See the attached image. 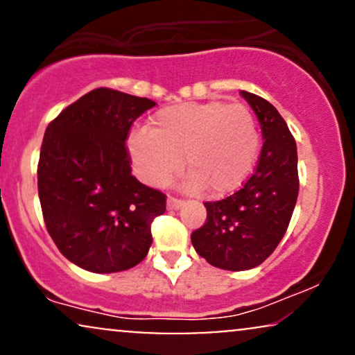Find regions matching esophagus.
Here are the masks:
<instances>
[{"label": "esophagus", "instance_id": "34e87169", "mask_svg": "<svg viewBox=\"0 0 355 355\" xmlns=\"http://www.w3.org/2000/svg\"><path fill=\"white\" fill-rule=\"evenodd\" d=\"M183 203H185V202H183L182 198H177V197H173V195H168L166 207H168V210H178L183 205Z\"/></svg>", "mask_w": 355, "mask_h": 355}]
</instances>
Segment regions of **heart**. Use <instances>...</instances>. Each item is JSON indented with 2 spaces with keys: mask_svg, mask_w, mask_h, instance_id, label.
I'll list each match as a JSON object with an SVG mask.
<instances>
[{
  "mask_svg": "<svg viewBox=\"0 0 355 355\" xmlns=\"http://www.w3.org/2000/svg\"><path fill=\"white\" fill-rule=\"evenodd\" d=\"M260 148L255 118L245 105L222 100L191 101L162 108L148 132L130 138V155L141 180L165 185L183 158L190 168L185 185L229 193L243 185Z\"/></svg>",
  "mask_w": 355,
  "mask_h": 355,
  "instance_id": "1",
  "label": "heart"
}]
</instances>
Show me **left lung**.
I'll return each mask as SVG.
<instances>
[{
	"mask_svg": "<svg viewBox=\"0 0 355 355\" xmlns=\"http://www.w3.org/2000/svg\"><path fill=\"white\" fill-rule=\"evenodd\" d=\"M259 118L263 146L255 172L242 189L205 202V223L191 234L197 254L223 270H248L275 250L287 232L299 195L297 145L274 105L240 92Z\"/></svg>",
	"mask_w": 355,
	"mask_h": 355,
	"instance_id": "left-lung-1",
	"label": "left lung"
}]
</instances>
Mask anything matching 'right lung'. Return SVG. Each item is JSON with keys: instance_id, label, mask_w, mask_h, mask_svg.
Instances as JSON below:
<instances>
[{"instance_id": "right-lung-1", "label": "right lung", "mask_w": 355, "mask_h": 355, "mask_svg": "<svg viewBox=\"0 0 355 355\" xmlns=\"http://www.w3.org/2000/svg\"><path fill=\"white\" fill-rule=\"evenodd\" d=\"M155 101L96 88L67 107L44 132L38 195L58 250L95 274L135 267L152 245V222L166 207L162 191L132 175L125 141Z\"/></svg>"}]
</instances>
